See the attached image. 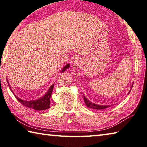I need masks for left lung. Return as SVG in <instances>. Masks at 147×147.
I'll return each mask as SVG.
<instances>
[{
  "label": "left lung",
  "instance_id": "8db88e82",
  "mask_svg": "<svg viewBox=\"0 0 147 147\" xmlns=\"http://www.w3.org/2000/svg\"><path fill=\"white\" fill-rule=\"evenodd\" d=\"M133 84H132V85H131V88H132V86H133ZM129 92H130V90L129 91ZM83 98H84V101H85V104L87 105V107H88L89 108H91V109H106V108H107L108 107L110 106V105H100L96 104V103H92L91 102H90V101L88 100L85 96H83Z\"/></svg>",
  "mask_w": 147,
  "mask_h": 147
}]
</instances>
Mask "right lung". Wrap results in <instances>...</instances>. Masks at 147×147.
Returning a JSON list of instances; mask_svg holds the SVG:
<instances>
[{
	"mask_svg": "<svg viewBox=\"0 0 147 147\" xmlns=\"http://www.w3.org/2000/svg\"><path fill=\"white\" fill-rule=\"evenodd\" d=\"M69 68V64H68L65 66L63 69H62L61 72H64L66 70V69H68ZM7 82H8V85L9 86V84L8 81V79H7ZM53 87H54V85H53L50 86L49 90H47V92L45 93V94L44 96H43L42 97H41L40 98L36 100H30V101H25V100H23L19 98L18 96H16L14 93L13 92V91L11 90V92H13V95L16 96V98H17L19 102H20L21 104L23 105L24 106H26L28 108H31V109H35L36 111H42V110H45V109H47L50 107V98H51V94L53 90ZM11 88V87H9Z\"/></svg>",
	"mask_w": 147,
	"mask_h": 147,
	"instance_id": "right-lung-1",
	"label": "right lung"
}]
</instances>
